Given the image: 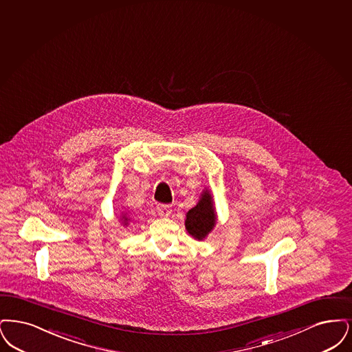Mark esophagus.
Listing matches in <instances>:
<instances>
[{
  "label": "esophagus",
  "instance_id": "obj_1",
  "mask_svg": "<svg viewBox=\"0 0 352 352\" xmlns=\"http://www.w3.org/2000/svg\"><path fill=\"white\" fill-rule=\"evenodd\" d=\"M156 210H157V214L160 215V217H168V215L170 214V212H172L170 206L166 205V204L157 205V206H156Z\"/></svg>",
  "mask_w": 352,
  "mask_h": 352
}]
</instances>
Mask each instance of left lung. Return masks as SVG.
Segmentation results:
<instances>
[{"mask_svg":"<svg viewBox=\"0 0 352 352\" xmlns=\"http://www.w3.org/2000/svg\"><path fill=\"white\" fill-rule=\"evenodd\" d=\"M217 222L213 196L205 189L195 208H192L185 218V229L195 238L202 241L214 229Z\"/></svg>","mask_w":352,"mask_h":352,"instance_id":"8db88e82","label":"left lung"}]
</instances>
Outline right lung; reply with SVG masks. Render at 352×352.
<instances>
[{"label": "right lung", "instance_id": "1", "mask_svg": "<svg viewBox=\"0 0 352 352\" xmlns=\"http://www.w3.org/2000/svg\"><path fill=\"white\" fill-rule=\"evenodd\" d=\"M121 219H123V223H124V225H127V221H129V218H127L126 215H122V218H121Z\"/></svg>", "mask_w": 352, "mask_h": 352}]
</instances>
